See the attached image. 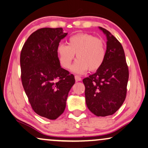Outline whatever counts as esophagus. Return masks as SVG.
Instances as JSON below:
<instances>
[{
  "label": "esophagus",
  "mask_w": 148,
  "mask_h": 148,
  "mask_svg": "<svg viewBox=\"0 0 148 148\" xmlns=\"http://www.w3.org/2000/svg\"><path fill=\"white\" fill-rule=\"evenodd\" d=\"M74 78H75V80H76V82H78V81H81V78L79 76H78V75H76L75 76H74Z\"/></svg>",
  "instance_id": "1"
}]
</instances>
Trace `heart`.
Masks as SVG:
<instances>
[{
  "instance_id": "heart-1",
  "label": "heart",
  "mask_w": 148,
  "mask_h": 148,
  "mask_svg": "<svg viewBox=\"0 0 148 148\" xmlns=\"http://www.w3.org/2000/svg\"><path fill=\"white\" fill-rule=\"evenodd\" d=\"M57 53L61 66L66 69L70 68L76 54L77 60L72 70L82 74L87 70L95 72L101 68L106 59V48L101 39L89 34L78 33L68 38V45H59Z\"/></svg>"
}]
</instances>
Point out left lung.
<instances>
[{"mask_svg":"<svg viewBox=\"0 0 148 148\" xmlns=\"http://www.w3.org/2000/svg\"><path fill=\"white\" fill-rule=\"evenodd\" d=\"M99 28L107 38L105 61L99 70L82 82L88 110L97 116H107L115 113L125 101L129 69L121 42L107 29Z\"/></svg>","mask_w":148,"mask_h":148,"instance_id":"8db88e82","label":"left lung"}]
</instances>
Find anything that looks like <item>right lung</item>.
<instances>
[{
	"instance_id": "add662e5",
	"label": "right lung",
	"mask_w": 148,
	"mask_h": 148,
	"mask_svg": "<svg viewBox=\"0 0 148 148\" xmlns=\"http://www.w3.org/2000/svg\"><path fill=\"white\" fill-rule=\"evenodd\" d=\"M68 33L62 27H44L33 32L20 55L22 85L34 111L56 120L64 112L73 74L60 66L57 48Z\"/></svg>"
}]
</instances>
